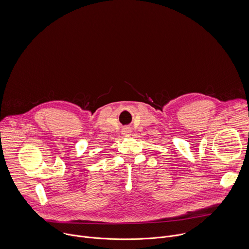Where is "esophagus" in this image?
Here are the masks:
<instances>
[{"mask_svg":"<svg viewBox=\"0 0 249 249\" xmlns=\"http://www.w3.org/2000/svg\"><path fill=\"white\" fill-rule=\"evenodd\" d=\"M121 132H122V134H123V135H128V134H130V133H131V129H130L129 127H125V128H123V129H122V131H121Z\"/></svg>","mask_w":249,"mask_h":249,"instance_id":"1","label":"esophagus"}]
</instances>
